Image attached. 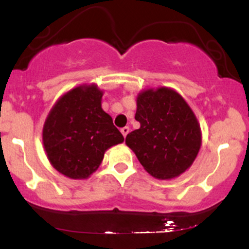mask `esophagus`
I'll list each match as a JSON object with an SVG mask.
<instances>
[{
	"mask_svg": "<svg viewBox=\"0 0 249 249\" xmlns=\"http://www.w3.org/2000/svg\"><path fill=\"white\" fill-rule=\"evenodd\" d=\"M121 132L123 133V136L125 137V138H126V136H127V133L130 132V127L128 126H125V127H123L122 130H121Z\"/></svg>",
	"mask_w": 249,
	"mask_h": 249,
	"instance_id": "esophagus-1",
	"label": "esophagus"
}]
</instances>
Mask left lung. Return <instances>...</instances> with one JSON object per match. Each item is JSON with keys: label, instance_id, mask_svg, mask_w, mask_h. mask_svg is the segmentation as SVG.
<instances>
[{"label": "left lung", "instance_id": "left-lung-1", "mask_svg": "<svg viewBox=\"0 0 249 249\" xmlns=\"http://www.w3.org/2000/svg\"><path fill=\"white\" fill-rule=\"evenodd\" d=\"M134 118L141 127L127 134L125 144L148 174L170 180L192 166L201 146V130L176 90L159 87L139 92Z\"/></svg>", "mask_w": 249, "mask_h": 249}]
</instances>
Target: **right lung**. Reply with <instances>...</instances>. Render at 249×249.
<instances>
[{"instance_id": "right-lung-1", "label": "right lung", "mask_w": 249, "mask_h": 249, "mask_svg": "<svg viewBox=\"0 0 249 249\" xmlns=\"http://www.w3.org/2000/svg\"><path fill=\"white\" fill-rule=\"evenodd\" d=\"M103 91L82 84L58 98L44 122L45 154L55 170L70 179H88L102 164L107 148L124 137L102 108Z\"/></svg>"}]
</instances>
